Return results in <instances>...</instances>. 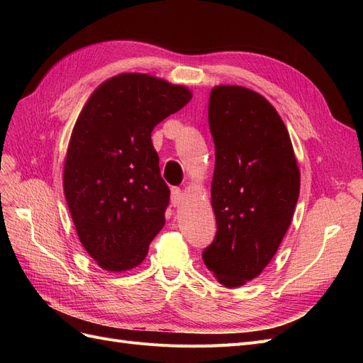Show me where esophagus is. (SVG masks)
<instances>
[{
	"mask_svg": "<svg viewBox=\"0 0 363 363\" xmlns=\"http://www.w3.org/2000/svg\"><path fill=\"white\" fill-rule=\"evenodd\" d=\"M182 201H183L182 191L179 188H172L171 189V203H172V206L177 207V206L182 204Z\"/></svg>",
	"mask_w": 363,
	"mask_h": 363,
	"instance_id": "esophagus-1",
	"label": "esophagus"
}]
</instances>
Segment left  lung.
<instances>
[{
    "instance_id": "1",
    "label": "left lung",
    "mask_w": 363,
    "mask_h": 363,
    "mask_svg": "<svg viewBox=\"0 0 363 363\" xmlns=\"http://www.w3.org/2000/svg\"><path fill=\"white\" fill-rule=\"evenodd\" d=\"M215 144L213 242L203 262L227 288L256 279L276 255L300 195V171L281 118L260 94L216 86L208 98Z\"/></svg>"
}]
</instances>
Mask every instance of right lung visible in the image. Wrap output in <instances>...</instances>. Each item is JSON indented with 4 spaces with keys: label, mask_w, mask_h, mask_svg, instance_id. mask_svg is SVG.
Listing matches in <instances>:
<instances>
[{
    "label": "right lung",
    "mask_w": 363,
    "mask_h": 363,
    "mask_svg": "<svg viewBox=\"0 0 363 363\" xmlns=\"http://www.w3.org/2000/svg\"><path fill=\"white\" fill-rule=\"evenodd\" d=\"M191 98L184 86L119 74L98 87L79 115L63 191L82 245L103 269L138 267L163 227L169 189L151 131Z\"/></svg>",
    "instance_id": "right-lung-1"
}]
</instances>
